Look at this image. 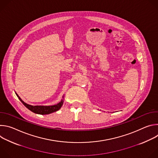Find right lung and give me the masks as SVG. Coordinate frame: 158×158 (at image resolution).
<instances>
[{
	"label": "right lung",
	"mask_w": 158,
	"mask_h": 158,
	"mask_svg": "<svg viewBox=\"0 0 158 158\" xmlns=\"http://www.w3.org/2000/svg\"><path fill=\"white\" fill-rule=\"evenodd\" d=\"M17 97L19 98V100L22 102L28 109L31 110L32 112H34V113L39 114H49L51 113H52L54 112H56L58 110H59L61 107V106L63 104V101L62 100L59 103L57 104L54 105V106H31L29 104H27L25 103L23 101H22L19 96L17 94Z\"/></svg>",
	"instance_id": "1"
}]
</instances>
